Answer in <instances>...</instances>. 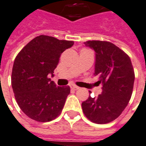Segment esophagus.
<instances>
[{"label":"esophagus","mask_w":146,"mask_h":146,"mask_svg":"<svg viewBox=\"0 0 146 146\" xmlns=\"http://www.w3.org/2000/svg\"><path fill=\"white\" fill-rule=\"evenodd\" d=\"M70 87H71L72 89H74V90H78L80 88L79 87H78V86H76V85H70Z\"/></svg>","instance_id":"esophagus-1"}]
</instances>
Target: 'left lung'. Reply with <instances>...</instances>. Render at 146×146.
<instances>
[{"instance_id":"1","label":"left lung","mask_w":146,"mask_h":146,"mask_svg":"<svg viewBox=\"0 0 146 146\" xmlns=\"http://www.w3.org/2000/svg\"><path fill=\"white\" fill-rule=\"evenodd\" d=\"M84 44L95 51L94 74L102 84V92L83 102L82 110L94 123H108L117 119L129 104L134 85V69L129 55L114 44L102 40Z\"/></svg>"}]
</instances>
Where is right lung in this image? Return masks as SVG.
<instances>
[{
    "instance_id": "1",
    "label": "right lung",
    "mask_w": 146,
    "mask_h": 146,
    "mask_svg": "<svg viewBox=\"0 0 146 146\" xmlns=\"http://www.w3.org/2000/svg\"><path fill=\"white\" fill-rule=\"evenodd\" d=\"M74 41L39 35L22 48L15 58L11 85L20 108L31 119L50 121L61 114L70 87H58L49 78L61 53Z\"/></svg>"
}]
</instances>
